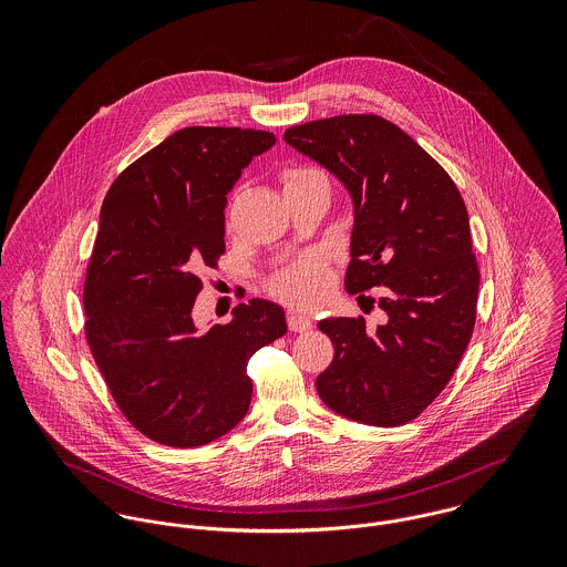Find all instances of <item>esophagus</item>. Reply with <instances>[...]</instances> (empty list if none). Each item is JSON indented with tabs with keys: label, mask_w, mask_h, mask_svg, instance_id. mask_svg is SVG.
Instances as JSON below:
<instances>
[{
	"label": "esophagus",
	"mask_w": 567,
	"mask_h": 567,
	"mask_svg": "<svg viewBox=\"0 0 567 567\" xmlns=\"http://www.w3.org/2000/svg\"><path fill=\"white\" fill-rule=\"evenodd\" d=\"M288 327H290V331H299V333H303V331H308V329L312 327V321H310V319H306V317H301V315L290 312V315H288Z\"/></svg>",
	"instance_id": "34e87169"
}]
</instances>
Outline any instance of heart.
<instances>
[{
	"mask_svg": "<svg viewBox=\"0 0 567 567\" xmlns=\"http://www.w3.org/2000/svg\"><path fill=\"white\" fill-rule=\"evenodd\" d=\"M321 176L317 169H306V167H295L284 174V187L303 183L308 178ZM331 288V270L324 264L323 257L319 255H306L284 270H279L272 281L270 290L288 306L292 308H303L310 310L319 306L327 297Z\"/></svg>",
	"mask_w": 567,
	"mask_h": 567,
	"instance_id": "b5f03b06",
	"label": "heart"
}]
</instances>
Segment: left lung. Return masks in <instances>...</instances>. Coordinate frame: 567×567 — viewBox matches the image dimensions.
Here are the masks:
<instances>
[{"label":"left lung","instance_id":"obj_1","mask_svg":"<svg viewBox=\"0 0 567 567\" xmlns=\"http://www.w3.org/2000/svg\"><path fill=\"white\" fill-rule=\"evenodd\" d=\"M284 140L349 192L344 288L358 295L380 286L386 315L375 329L362 317L319 323L333 344V360L317 378L319 398L358 423L404 425L447 386L476 323L481 272L463 196L439 163L380 115L299 124Z\"/></svg>","mask_w":567,"mask_h":567}]
</instances>
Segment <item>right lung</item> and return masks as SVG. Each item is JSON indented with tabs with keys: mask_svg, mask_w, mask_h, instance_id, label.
I'll use <instances>...</instances> for the list:
<instances>
[{
	"mask_svg": "<svg viewBox=\"0 0 567 567\" xmlns=\"http://www.w3.org/2000/svg\"><path fill=\"white\" fill-rule=\"evenodd\" d=\"M275 135L189 126L131 163L111 185L84 279V333L124 416L169 447H198L248 412L246 364L288 331L284 308L250 299L229 323L192 319L198 270L225 252V207Z\"/></svg>",
	"mask_w": 567,
	"mask_h": 567,
	"instance_id": "obj_1",
	"label": "right lung"
}]
</instances>
